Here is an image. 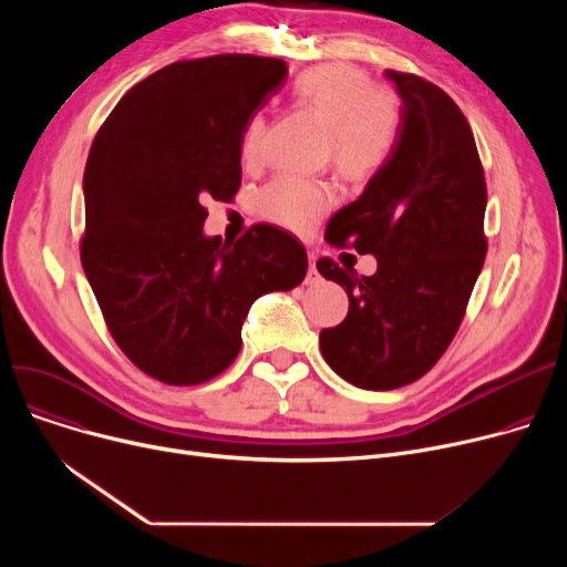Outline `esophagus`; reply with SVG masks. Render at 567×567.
Masks as SVG:
<instances>
[{
  "label": "esophagus",
  "instance_id": "esophagus-1",
  "mask_svg": "<svg viewBox=\"0 0 567 567\" xmlns=\"http://www.w3.org/2000/svg\"><path fill=\"white\" fill-rule=\"evenodd\" d=\"M321 280L319 271H317V264H315V257L310 255V266H308V276H306V285H317Z\"/></svg>",
  "mask_w": 567,
  "mask_h": 567
}]
</instances>
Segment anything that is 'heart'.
Instances as JSON below:
<instances>
[{
  "label": "heart",
  "mask_w": 567,
  "mask_h": 567,
  "mask_svg": "<svg viewBox=\"0 0 567 567\" xmlns=\"http://www.w3.org/2000/svg\"><path fill=\"white\" fill-rule=\"evenodd\" d=\"M296 103L329 131L331 161L353 182H365L389 163L400 133V103L393 92L372 86L365 71L351 64L315 66L291 84ZM264 118L252 116L241 137L248 165L261 158ZM336 202V190L317 178L278 176L259 195V212L287 229L303 231Z\"/></svg>",
  "instance_id": "1"
}]
</instances>
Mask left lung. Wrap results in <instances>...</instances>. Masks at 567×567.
Masks as SVG:
<instances>
[{"instance_id": "obj_1", "label": "left lung", "mask_w": 567, "mask_h": 567, "mask_svg": "<svg viewBox=\"0 0 567 567\" xmlns=\"http://www.w3.org/2000/svg\"><path fill=\"white\" fill-rule=\"evenodd\" d=\"M385 78L402 101L395 148L326 227L331 246L374 255L377 274L317 261L349 296L344 321L319 333L321 355L365 391H393L432 370L460 329L487 252V186L466 116L419 75Z\"/></svg>"}]
</instances>
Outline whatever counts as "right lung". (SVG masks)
I'll return each instance as SVG.
<instances>
[{"mask_svg": "<svg viewBox=\"0 0 567 567\" xmlns=\"http://www.w3.org/2000/svg\"><path fill=\"white\" fill-rule=\"evenodd\" d=\"M287 64L216 54L174 62L114 105L84 167L82 268L114 342L148 377L195 385L231 365L250 306L301 285L308 255L274 225L206 236L208 197L241 186V137Z\"/></svg>", "mask_w": 567, "mask_h": 567, "instance_id": "obj_1", "label": "right lung"}]
</instances>
